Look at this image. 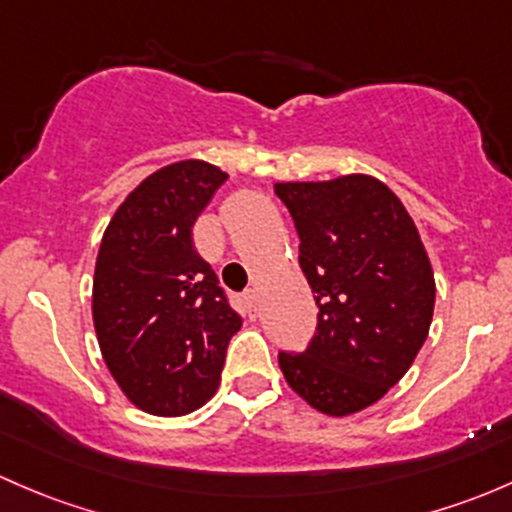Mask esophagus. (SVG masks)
Returning <instances> with one entry per match:
<instances>
[{
	"instance_id": "34e87169",
	"label": "esophagus",
	"mask_w": 512,
	"mask_h": 512,
	"mask_svg": "<svg viewBox=\"0 0 512 512\" xmlns=\"http://www.w3.org/2000/svg\"><path fill=\"white\" fill-rule=\"evenodd\" d=\"M242 299H245L247 309H250V316L257 314V292L255 289H247L245 294H242Z\"/></svg>"
}]
</instances>
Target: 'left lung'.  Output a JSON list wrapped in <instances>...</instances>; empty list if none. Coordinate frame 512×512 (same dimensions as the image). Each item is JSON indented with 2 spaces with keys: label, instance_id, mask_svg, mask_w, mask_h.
<instances>
[{
  "label": "left lung",
  "instance_id": "obj_1",
  "mask_svg": "<svg viewBox=\"0 0 512 512\" xmlns=\"http://www.w3.org/2000/svg\"><path fill=\"white\" fill-rule=\"evenodd\" d=\"M316 294V333L279 351L284 378L311 407L343 417L378 402L410 370L434 314V274L410 213L373 176L277 184Z\"/></svg>",
  "mask_w": 512,
  "mask_h": 512
}]
</instances>
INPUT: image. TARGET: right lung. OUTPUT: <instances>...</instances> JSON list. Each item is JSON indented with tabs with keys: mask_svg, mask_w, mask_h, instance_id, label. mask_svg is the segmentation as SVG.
<instances>
[{
	"mask_svg": "<svg viewBox=\"0 0 512 512\" xmlns=\"http://www.w3.org/2000/svg\"><path fill=\"white\" fill-rule=\"evenodd\" d=\"M225 179L206 161L164 166L129 193L102 235L95 333L112 378L149 414L198 410L218 387L242 326L191 238Z\"/></svg>",
	"mask_w": 512,
	"mask_h": 512,
	"instance_id": "obj_1",
	"label": "right lung"
}]
</instances>
